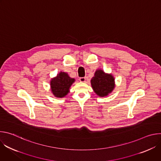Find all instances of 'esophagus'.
Returning <instances> with one entry per match:
<instances>
[{
    "label": "esophagus",
    "mask_w": 161,
    "mask_h": 161,
    "mask_svg": "<svg viewBox=\"0 0 161 161\" xmlns=\"http://www.w3.org/2000/svg\"><path fill=\"white\" fill-rule=\"evenodd\" d=\"M79 80L81 82H85V80H86V78L85 77H81V78H80Z\"/></svg>",
    "instance_id": "34e87169"
}]
</instances>
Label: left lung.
Segmentation results:
<instances>
[{"mask_svg": "<svg viewBox=\"0 0 161 161\" xmlns=\"http://www.w3.org/2000/svg\"><path fill=\"white\" fill-rule=\"evenodd\" d=\"M91 85L97 95L104 97L111 93L114 87V78L103 70H97L91 80Z\"/></svg>", "mask_w": 161, "mask_h": 161, "instance_id": "1", "label": "left lung"}]
</instances>
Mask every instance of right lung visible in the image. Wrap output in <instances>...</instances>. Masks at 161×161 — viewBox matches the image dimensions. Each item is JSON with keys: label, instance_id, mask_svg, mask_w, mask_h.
<instances>
[{"label": "right lung", "instance_id": "add662e5", "mask_svg": "<svg viewBox=\"0 0 161 161\" xmlns=\"http://www.w3.org/2000/svg\"><path fill=\"white\" fill-rule=\"evenodd\" d=\"M73 82L74 78H70L65 73H60L57 77L51 80V88L53 95L57 97L65 96Z\"/></svg>", "mask_w": 161, "mask_h": 161}]
</instances>
